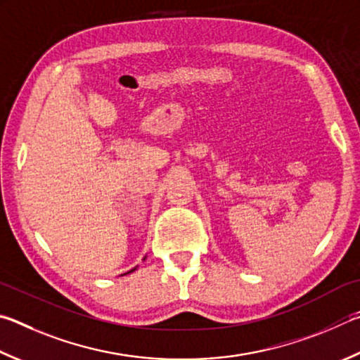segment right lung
I'll use <instances>...</instances> for the list:
<instances>
[{
    "mask_svg": "<svg viewBox=\"0 0 360 360\" xmlns=\"http://www.w3.org/2000/svg\"><path fill=\"white\" fill-rule=\"evenodd\" d=\"M145 259H146V257H145V258H143V261H145ZM136 267H139V266H135V267H134V269H130V271H129V272H126V274H121V276H127V274H130V272H134V271L136 269Z\"/></svg>",
    "mask_w": 360,
    "mask_h": 360,
    "instance_id": "1",
    "label": "right lung"
}]
</instances>
